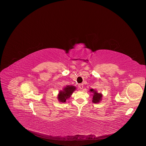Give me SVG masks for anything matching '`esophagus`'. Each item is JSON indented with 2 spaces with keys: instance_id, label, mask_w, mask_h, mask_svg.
Instances as JSON below:
<instances>
[{
  "instance_id": "34e87169",
  "label": "esophagus",
  "mask_w": 146,
  "mask_h": 146,
  "mask_svg": "<svg viewBox=\"0 0 146 146\" xmlns=\"http://www.w3.org/2000/svg\"><path fill=\"white\" fill-rule=\"evenodd\" d=\"M79 88L81 89V90H82V88H83V87H84V84H79Z\"/></svg>"
}]
</instances>
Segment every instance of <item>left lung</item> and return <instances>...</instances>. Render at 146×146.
I'll use <instances>...</instances> for the list:
<instances>
[{
  "label": "left lung",
  "mask_w": 146,
  "mask_h": 146,
  "mask_svg": "<svg viewBox=\"0 0 146 146\" xmlns=\"http://www.w3.org/2000/svg\"><path fill=\"white\" fill-rule=\"evenodd\" d=\"M90 91L94 93L93 98H92V102H94V103H99L100 102V100H102V95L101 94L98 93L96 91H94L93 89H91Z\"/></svg>",
  "instance_id": "1"
}]
</instances>
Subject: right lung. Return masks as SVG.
<instances>
[{
	"mask_svg": "<svg viewBox=\"0 0 146 146\" xmlns=\"http://www.w3.org/2000/svg\"><path fill=\"white\" fill-rule=\"evenodd\" d=\"M76 90V87L74 86H68L64 88V91H60L58 95V100L61 102H65L66 99L70 97L73 92Z\"/></svg>",
	"mask_w": 146,
	"mask_h": 146,
	"instance_id": "add662e5",
	"label": "right lung"
}]
</instances>
